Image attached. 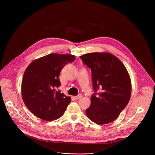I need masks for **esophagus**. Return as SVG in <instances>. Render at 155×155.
I'll list each match as a JSON object with an SVG mask.
<instances>
[{
  "instance_id": "34e87169",
  "label": "esophagus",
  "mask_w": 155,
  "mask_h": 155,
  "mask_svg": "<svg viewBox=\"0 0 155 155\" xmlns=\"http://www.w3.org/2000/svg\"><path fill=\"white\" fill-rule=\"evenodd\" d=\"M82 94H79L78 96H75L74 97V98L76 99V100H78V99H80V98H81L82 97Z\"/></svg>"
}]
</instances>
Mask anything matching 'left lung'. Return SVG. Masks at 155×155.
<instances>
[{"label": "left lung", "instance_id": "left-lung-1", "mask_svg": "<svg viewBox=\"0 0 155 155\" xmlns=\"http://www.w3.org/2000/svg\"><path fill=\"white\" fill-rule=\"evenodd\" d=\"M80 58L91 70L95 92L90 107L86 110L87 117L98 124L114 121L127 105L131 94L130 79L125 66L108 53H87Z\"/></svg>", "mask_w": 155, "mask_h": 155}]
</instances>
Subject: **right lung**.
I'll list each match as a JSON object with an SVG mask.
<instances>
[{"instance_id":"add662e5","label":"right lung","mask_w":155,"mask_h":155,"mask_svg":"<svg viewBox=\"0 0 155 155\" xmlns=\"http://www.w3.org/2000/svg\"><path fill=\"white\" fill-rule=\"evenodd\" d=\"M75 60L72 54L52 53L32 61L26 68L21 85L22 97L30 111L46 121L60 118L71 101L57 91L59 74L64 66Z\"/></svg>"}]
</instances>
